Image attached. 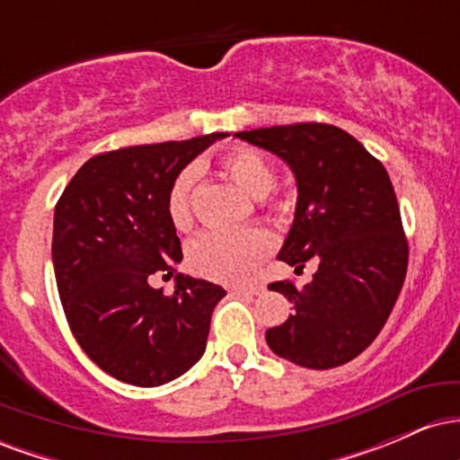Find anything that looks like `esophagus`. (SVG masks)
<instances>
[{"label":"esophagus","instance_id":"34e87169","mask_svg":"<svg viewBox=\"0 0 460 460\" xmlns=\"http://www.w3.org/2000/svg\"><path fill=\"white\" fill-rule=\"evenodd\" d=\"M237 294H242V296H260L263 292L261 285H240V288H235Z\"/></svg>","mask_w":460,"mask_h":460}]
</instances>
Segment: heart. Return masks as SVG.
Listing matches in <instances>:
<instances>
[{"label": "heart", "instance_id": "heart-1", "mask_svg": "<svg viewBox=\"0 0 460 460\" xmlns=\"http://www.w3.org/2000/svg\"><path fill=\"white\" fill-rule=\"evenodd\" d=\"M223 168L242 192L252 199H263L274 188V168L270 160L251 146H237L223 157ZM197 171L188 168L172 181L166 209L177 229H188L192 223V188ZM270 240L261 231L244 234H218L208 231L188 246V263L200 277L214 281H244L257 270Z\"/></svg>", "mask_w": 460, "mask_h": 460}]
</instances>
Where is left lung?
Segmentation results:
<instances>
[{
    "instance_id": "1",
    "label": "left lung",
    "mask_w": 460,
    "mask_h": 460,
    "mask_svg": "<svg viewBox=\"0 0 460 460\" xmlns=\"http://www.w3.org/2000/svg\"><path fill=\"white\" fill-rule=\"evenodd\" d=\"M235 136L281 157L296 179V212L279 260L300 270L305 261L318 263L300 289L268 285L296 309L266 331L268 346L303 367L344 366L376 340L406 277L409 246L392 179L361 142L332 125Z\"/></svg>"
}]
</instances>
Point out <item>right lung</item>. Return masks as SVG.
Segmentation results:
<instances>
[{
  "instance_id": "right-lung-1",
  "label": "right lung",
  "mask_w": 460,
  "mask_h": 460,
  "mask_svg": "<svg viewBox=\"0 0 460 460\" xmlns=\"http://www.w3.org/2000/svg\"><path fill=\"white\" fill-rule=\"evenodd\" d=\"M226 136L94 155L58 200L51 261L68 326L84 352L119 381L160 387L203 357L225 289L179 272L166 296L149 279L172 274V263L183 260L166 209L172 181Z\"/></svg>"
}]
</instances>
